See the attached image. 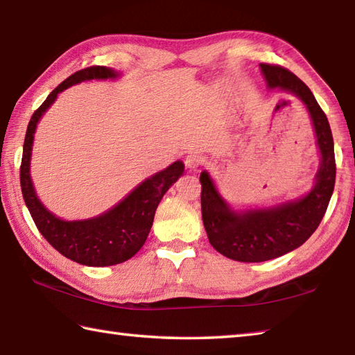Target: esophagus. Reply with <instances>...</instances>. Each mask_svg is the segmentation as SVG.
I'll return each instance as SVG.
<instances>
[{"instance_id": "1", "label": "esophagus", "mask_w": 355, "mask_h": 355, "mask_svg": "<svg viewBox=\"0 0 355 355\" xmlns=\"http://www.w3.org/2000/svg\"><path fill=\"white\" fill-rule=\"evenodd\" d=\"M184 164H186V168H189L191 171L197 169V168H200L201 164H203V157L197 154V152H191V154L186 157Z\"/></svg>"}]
</instances>
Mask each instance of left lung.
<instances>
[{
	"instance_id": "left-lung-1",
	"label": "left lung",
	"mask_w": 355,
	"mask_h": 355,
	"mask_svg": "<svg viewBox=\"0 0 355 355\" xmlns=\"http://www.w3.org/2000/svg\"><path fill=\"white\" fill-rule=\"evenodd\" d=\"M268 87L298 96L314 124L322 162L315 184L306 196L266 209L235 212L215 187L206 171L201 172V217L215 251L227 259L259 263L282 257L302 246L320 225L336 184L334 140L322 107L304 83L288 69L260 64Z\"/></svg>"
}]
</instances>
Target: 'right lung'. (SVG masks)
Returning <instances> with one entry per match:
<instances>
[{"label": "right lung", "mask_w": 355, "mask_h": 355, "mask_svg": "<svg viewBox=\"0 0 355 355\" xmlns=\"http://www.w3.org/2000/svg\"><path fill=\"white\" fill-rule=\"evenodd\" d=\"M118 73L106 66H90L75 72L49 94L35 110L26 130L23 159L19 168L21 192L41 235L62 254L85 266H112L134 257L148 239L154 223L157 206L169 187L183 175L184 164L172 163L169 168L146 178L129 196L98 217L66 221L47 211L33 189L31 178V157L33 134L40 118L67 87L87 80L116 78Z\"/></svg>", "instance_id": "1"}]
</instances>
